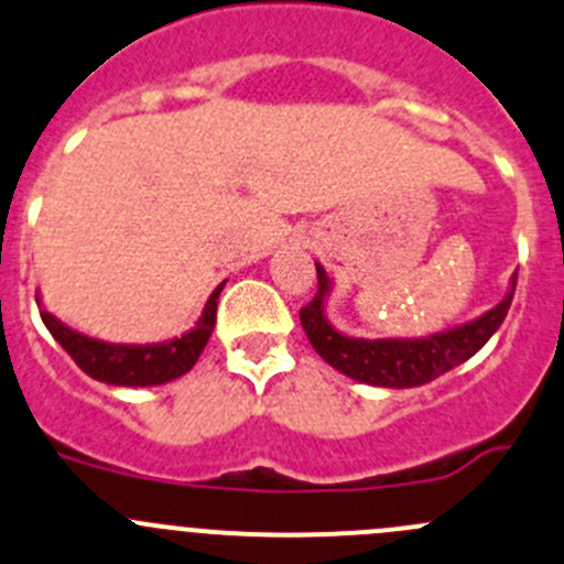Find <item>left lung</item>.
Wrapping results in <instances>:
<instances>
[{
  "label": "left lung",
  "mask_w": 564,
  "mask_h": 564,
  "mask_svg": "<svg viewBox=\"0 0 564 564\" xmlns=\"http://www.w3.org/2000/svg\"><path fill=\"white\" fill-rule=\"evenodd\" d=\"M316 281L319 283H316L314 300L300 311V325H303L316 355H322L325 364L347 375L349 380L377 388H415L433 382L435 377L446 375L455 366L466 364L471 355H477L488 344V338L499 330L507 311H510L518 272L510 278V289L501 297V303L485 311L482 316L449 327V330L419 338L347 336L327 319V300H330L333 281L322 264H316Z\"/></svg>",
  "instance_id": "obj_1"
}]
</instances>
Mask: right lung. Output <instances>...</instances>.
I'll list each match as a JSON object with an SVG mask.
<instances>
[{
	"label": "right lung",
	"instance_id": "add662e5",
	"mask_svg": "<svg viewBox=\"0 0 564 564\" xmlns=\"http://www.w3.org/2000/svg\"><path fill=\"white\" fill-rule=\"evenodd\" d=\"M223 286H226V281L209 294L195 327H189L182 336H173L154 344H112L101 341V338H93L87 333H79L70 325H65V322H59L54 314H48L41 303V292L35 297L43 325L48 327L54 341L74 358V364L85 375H90L98 382H107V386L149 388L165 386V382L176 380V377L187 375L193 369L195 360L204 352L206 341H209L212 330H215L217 297H220Z\"/></svg>",
	"mask_w": 564,
	"mask_h": 564
}]
</instances>
